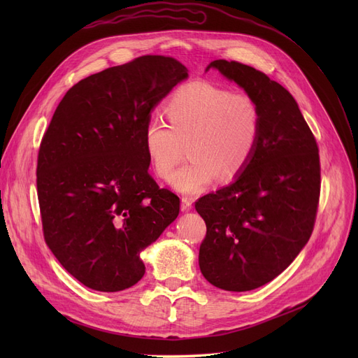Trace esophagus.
<instances>
[{
	"mask_svg": "<svg viewBox=\"0 0 358 358\" xmlns=\"http://www.w3.org/2000/svg\"><path fill=\"white\" fill-rule=\"evenodd\" d=\"M192 204H193V200L190 197H182L181 199V210L182 212H187L192 209Z\"/></svg>",
	"mask_w": 358,
	"mask_h": 358,
	"instance_id": "esophagus-1",
	"label": "esophagus"
}]
</instances>
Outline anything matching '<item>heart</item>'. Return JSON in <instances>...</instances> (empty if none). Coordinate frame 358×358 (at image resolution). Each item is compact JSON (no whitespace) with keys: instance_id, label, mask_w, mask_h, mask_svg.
Wrapping results in <instances>:
<instances>
[{"instance_id":"heart-1","label":"heart","mask_w":358,"mask_h":358,"mask_svg":"<svg viewBox=\"0 0 358 358\" xmlns=\"http://www.w3.org/2000/svg\"><path fill=\"white\" fill-rule=\"evenodd\" d=\"M165 120L150 116L143 145L155 173L169 180L187 143V162L171 180L185 194L203 192L217 178L234 181L252 161L259 143L262 115L247 92H234L212 83L177 88L164 106Z\"/></svg>"}]
</instances>
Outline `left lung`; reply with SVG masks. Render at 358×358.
<instances>
[{
  "label": "left lung",
  "instance_id": "left-lung-1",
  "mask_svg": "<svg viewBox=\"0 0 358 358\" xmlns=\"http://www.w3.org/2000/svg\"><path fill=\"white\" fill-rule=\"evenodd\" d=\"M210 68L258 103L262 130L245 171L194 204L208 228L199 266L210 285L248 292L283 273L312 235L321 194L319 148L283 85L236 61L217 59Z\"/></svg>",
  "mask_w": 358,
  "mask_h": 358
}]
</instances>
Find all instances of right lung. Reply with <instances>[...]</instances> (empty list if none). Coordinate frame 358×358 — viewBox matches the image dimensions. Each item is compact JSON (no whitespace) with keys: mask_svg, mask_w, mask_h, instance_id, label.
<instances>
[{"mask_svg":"<svg viewBox=\"0 0 358 358\" xmlns=\"http://www.w3.org/2000/svg\"><path fill=\"white\" fill-rule=\"evenodd\" d=\"M187 68L143 55L66 91L37 154L43 238L62 267L92 290L120 292L143 277L141 251L180 213V197L148 173L150 110Z\"/></svg>","mask_w":358,"mask_h":358,"instance_id":"right-lung-1","label":"right lung"}]
</instances>
